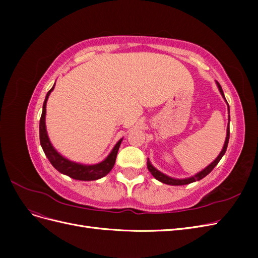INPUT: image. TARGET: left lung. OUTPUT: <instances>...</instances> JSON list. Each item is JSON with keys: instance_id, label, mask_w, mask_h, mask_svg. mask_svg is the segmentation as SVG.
Returning a JSON list of instances; mask_svg holds the SVG:
<instances>
[{"instance_id": "8db88e82", "label": "left lung", "mask_w": 258, "mask_h": 258, "mask_svg": "<svg viewBox=\"0 0 258 258\" xmlns=\"http://www.w3.org/2000/svg\"><path fill=\"white\" fill-rule=\"evenodd\" d=\"M216 83H217V82H216ZM217 86H218V89H220V91H221V93H222V96L224 97V99H225V101H226V98H225V96H224V92H223V89H222V87H221V85L217 83ZM226 102H227V101H226ZM228 110H229V106H228ZM229 120H230V116H229ZM228 141H229V123H228L227 136H226V141H225L224 147H223L222 152L220 153V155L217 156V158H216L212 163H211V165H209L205 170H202L201 172L197 173L196 175H194V176H191V177H188V178L176 179V178L169 177V176L165 175L163 173H161L160 171H158L157 169H155V168L151 165V162H150V160H148V159H147V168H148V170H150V172L152 173V175H153L156 179H158V181H160L161 183H165V184H168V185H186V184H190V183H192V182H196V181H199V179H201V178H204L205 176H207V175L211 172V171H212V170L215 168V166H216L217 163L220 162V160L222 159V157L224 156L226 150H227Z\"/></svg>"}]
</instances>
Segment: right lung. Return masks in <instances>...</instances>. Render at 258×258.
Listing matches in <instances>:
<instances>
[{
	"label": "right lung",
	"mask_w": 258,
	"mask_h": 258,
	"mask_svg": "<svg viewBox=\"0 0 258 258\" xmlns=\"http://www.w3.org/2000/svg\"><path fill=\"white\" fill-rule=\"evenodd\" d=\"M54 85L52 88L47 92L46 95L44 104H43V112L40 119V142L43 147V151L45 155L47 156L48 160L54 169H57L60 173L66 174L74 179H80V181H95V179L101 178L105 176L115 165L117 152L119 150V146L122 140H119L117 144L114 146L111 154L107 156L106 159L102 162L97 163V165L91 166H85L81 163H76L73 161H70L67 158L62 157V156L54 150L47 136V131H46V124H45V115H46V102H47L48 97L50 92L53 90Z\"/></svg>",
	"instance_id": "1"
}]
</instances>
